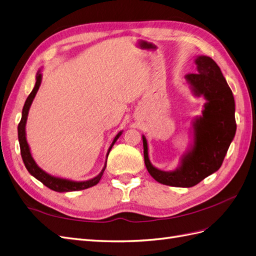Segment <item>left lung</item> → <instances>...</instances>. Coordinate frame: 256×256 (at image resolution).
Wrapping results in <instances>:
<instances>
[{"mask_svg":"<svg viewBox=\"0 0 256 256\" xmlns=\"http://www.w3.org/2000/svg\"><path fill=\"white\" fill-rule=\"evenodd\" d=\"M196 64V74H186V79L194 94L203 95L207 104L203 116L194 122V145L182 157L180 168L173 172L154 168L143 136L147 171L158 182L173 187H193L218 171L236 132L234 96L220 67L208 56H198Z\"/></svg>","mask_w":256,"mask_h":256,"instance_id":"8db88e82","label":"left lung"}]
</instances>
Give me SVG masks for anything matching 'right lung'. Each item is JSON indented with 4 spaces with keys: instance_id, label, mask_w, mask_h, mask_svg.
Segmentation results:
<instances>
[{
    "instance_id": "obj_1",
    "label": "right lung",
    "mask_w": 256,
    "mask_h": 256,
    "mask_svg": "<svg viewBox=\"0 0 256 256\" xmlns=\"http://www.w3.org/2000/svg\"><path fill=\"white\" fill-rule=\"evenodd\" d=\"M40 82H42V74L37 72L36 84H35L32 92H30L26 100L24 106H23V109H22V118H21V120L18 125V138H19V144H20V152H21L22 160H23V162H24V166L30 175H33L35 178H37L38 180L42 182L46 186V187H48L49 189H51L53 191H58V192L79 191V190H84V189H88L90 187H92V186L97 184L99 182V180H102V177L104 172L106 170V162L104 164V168H102V171L100 172V174L98 176L92 178V180H86V182H72V180H62V178L53 177V176L47 174L44 171H42L40 168H38V166L35 164L34 159L32 158V156H30V148H28V145L26 138V122L30 106V104H32V102H33V99L36 95L38 88H40ZM120 134H122V132H120L118 136H115L112 145L110 146L109 152H108V154H109L112 146L114 145L115 141L118 140Z\"/></svg>"
}]
</instances>
